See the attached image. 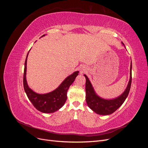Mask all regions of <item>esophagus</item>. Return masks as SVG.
I'll use <instances>...</instances> for the list:
<instances>
[{"label": "esophagus", "instance_id": "obj_1", "mask_svg": "<svg viewBox=\"0 0 148 148\" xmlns=\"http://www.w3.org/2000/svg\"><path fill=\"white\" fill-rule=\"evenodd\" d=\"M86 71V69H85L84 68V67H82V68L81 69H80V72H81L82 73H84V72H85V71Z\"/></svg>", "mask_w": 148, "mask_h": 148}]
</instances>
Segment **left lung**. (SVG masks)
<instances>
[{
	"instance_id": "left-lung-1",
	"label": "left lung",
	"mask_w": 148,
	"mask_h": 148,
	"mask_svg": "<svg viewBox=\"0 0 148 148\" xmlns=\"http://www.w3.org/2000/svg\"><path fill=\"white\" fill-rule=\"evenodd\" d=\"M122 43L124 46L123 43ZM132 64L131 61L130 79L127 86L122 95L113 99H104L98 95L94 89L90 80L84 74V76L86 78V101L89 108L95 113L102 115H108L117 110L127 99L132 84Z\"/></svg>"
}]
</instances>
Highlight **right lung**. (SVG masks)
<instances>
[{"label":"right lung","instance_id":"obj_1","mask_svg":"<svg viewBox=\"0 0 148 148\" xmlns=\"http://www.w3.org/2000/svg\"><path fill=\"white\" fill-rule=\"evenodd\" d=\"M46 36L44 34L42 37ZM29 51L28 52L25 63L23 86L25 91L29 100L34 107L42 113L50 114L55 112L63 107L67 99V91L70 85L72 84L76 77L78 75L79 71H76L72 74L68 76L56 89L47 93L39 94L34 92L28 84L26 80V68H27V59Z\"/></svg>","mask_w":148,"mask_h":148}]
</instances>
